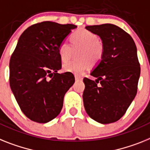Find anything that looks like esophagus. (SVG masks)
Returning a JSON list of instances; mask_svg holds the SVG:
<instances>
[{
    "instance_id": "1",
    "label": "esophagus",
    "mask_w": 150,
    "mask_h": 150,
    "mask_svg": "<svg viewBox=\"0 0 150 150\" xmlns=\"http://www.w3.org/2000/svg\"><path fill=\"white\" fill-rule=\"evenodd\" d=\"M75 80H76V81H78V80H81V79H82V77H81V76H80V75H75Z\"/></svg>"
}]
</instances>
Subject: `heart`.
Returning a JSON list of instances; mask_svg holds the SVG:
<instances>
[{"mask_svg":"<svg viewBox=\"0 0 150 150\" xmlns=\"http://www.w3.org/2000/svg\"><path fill=\"white\" fill-rule=\"evenodd\" d=\"M70 45L62 42L58 47V53L60 59L66 62L71 58L72 50L79 49L76 53L79 59L69 61L63 65V70L74 74H81L86 70L90 64L95 65L102 59L104 55V45L99 40L98 35L86 29H80L70 36Z\"/></svg>","mask_w":150,"mask_h":150,"instance_id":"b5f03b06","label":"heart"}]
</instances>
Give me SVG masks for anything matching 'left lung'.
Wrapping results in <instances>:
<instances>
[{"label": "left lung", "instance_id": "8db88e82", "mask_svg": "<svg viewBox=\"0 0 150 150\" xmlns=\"http://www.w3.org/2000/svg\"><path fill=\"white\" fill-rule=\"evenodd\" d=\"M98 35L104 45V55L91 75L85 78L83 101L87 114L100 124L117 121L135 98L140 75L137 46L130 35L110 23L88 26Z\"/></svg>", "mask_w": 150, "mask_h": 150}]
</instances>
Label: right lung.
I'll return each mask as SVG.
<instances>
[{
    "label": "right lung",
    "instance_id": "obj_1",
    "mask_svg": "<svg viewBox=\"0 0 150 150\" xmlns=\"http://www.w3.org/2000/svg\"><path fill=\"white\" fill-rule=\"evenodd\" d=\"M76 26L43 21L29 26L19 38L10 60V86L33 121L45 124L56 117L75 82L72 73L57 72L62 69L58 47Z\"/></svg>",
    "mask_w": 150,
    "mask_h": 150
}]
</instances>
